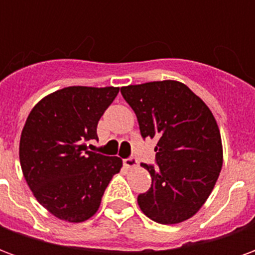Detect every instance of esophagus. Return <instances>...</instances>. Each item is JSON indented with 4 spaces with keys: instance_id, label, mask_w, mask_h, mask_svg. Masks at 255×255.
<instances>
[{
    "instance_id": "obj_1",
    "label": "esophagus",
    "mask_w": 255,
    "mask_h": 255,
    "mask_svg": "<svg viewBox=\"0 0 255 255\" xmlns=\"http://www.w3.org/2000/svg\"><path fill=\"white\" fill-rule=\"evenodd\" d=\"M123 162H124V166H126V168H133V166L138 165V161H136V158L132 157V155L128 157V158H124Z\"/></svg>"
}]
</instances>
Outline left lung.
<instances>
[{"label":"left lung","instance_id":"obj_1","mask_svg":"<svg viewBox=\"0 0 255 255\" xmlns=\"http://www.w3.org/2000/svg\"><path fill=\"white\" fill-rule=\"evenodd\" d=\"M136 115L142 138H155L151 187L138 195L140 210L160 224L190 219L208 199L223 166V146L212 112L175 80L122 87Z\"/></svg>","mask_w":255,"mask_h":255}]
</instances>
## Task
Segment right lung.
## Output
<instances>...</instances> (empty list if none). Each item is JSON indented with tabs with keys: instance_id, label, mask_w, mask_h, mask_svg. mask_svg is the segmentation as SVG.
<instances>
[{
	"instance_id": "obj_1",
	"label": "right lung",
	"mask_w": 255,
	"mask_h": 255,
	"mask_svg": "<svg viewBox=\"0 0 255 255\" xmlns=\"http://www.w3.org/2000/svg\"><path fill=\"white\" fill-rule=\"evenodd\" d=\"M119 87L72 86L39 101L20 138V165L38 202L57 219L82 223L100 208L122 158L90 151Z\"/></svg>"
}]
</instances>
